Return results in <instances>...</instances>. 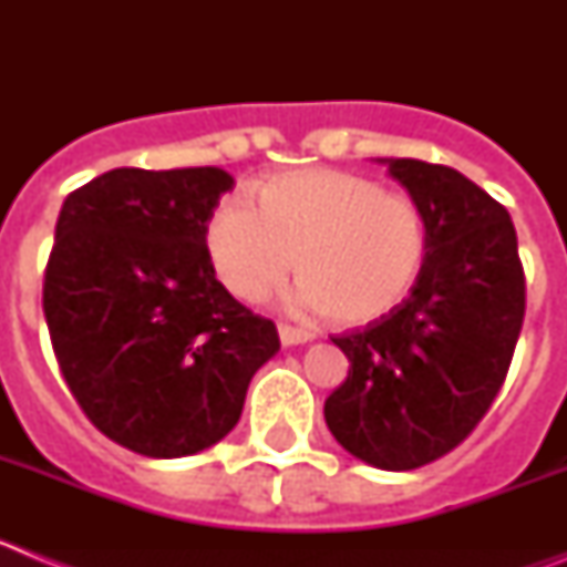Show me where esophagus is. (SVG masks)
I'll return each mask as SVG.
<instances>
[{
	"label": "esophagus",
	"mask_w": 567,
	"mask_h": 567,
	"mask_svg": "<svg viewBox=\"0 0 567 567\" xmlns=\"http://www.w3.org/2000/svg\"><path fill=\"white\" fill-rule=\"evenodd\" d=\"M278 338L284 346H298V343H309V340H312V334L303 332V329H295V327H287V323H280Z\"/></svg>",
	"instance_id": "34e87169"
}]
</instances>
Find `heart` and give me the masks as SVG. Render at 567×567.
I'll list each match as a JSON object with an SVG mask.
<instances>
[{
  "label": "heart",
  "mask_w": 567,
  "mask_h": 567,
  "mask_svg": "<svg viewBox=\"0 0 567 567\" xmlns=\"http://www.w3.org/2000/svg\"><path fill=\"white\" fill-rule=\"evenodd\" d=\"M207 252L224 287L264 300L298 272L300 312H329L343 327L385 318L412 295L429 255L423 209L363 175L329 167L280 173L258 184V209L224 198L207 221Z\"/></svg>",
  "instance_id": "b5f03b06"
}]
</instances>
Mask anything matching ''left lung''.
Segmentation results:
<instances>
[{
	"mask_svg": "<svg viewBox=\"0 0 567 567\" xmlns=\"http://www.w3.org/2000/svg\"><path fill=\"white\" fill-rule=\"evenodd\" d=\"M378 162L423 209L429 255L394 312L332 338L352 365L323 417L352 457L412 471L463 443L497 398L523 329L525 278L508 209L485 189L443 164Z\"/></svg>",
	"mask_w": 567,
	"mask_h": 567,
	"instance_id": "left-lung-1",
	"label": "left lung"
}]
</instances>
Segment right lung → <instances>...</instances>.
Listing matches in <instances>:
<instances>
[{"label":"right lung","mask_w":567,"mask_h":567,"mask_svg":"<svg viewBox=\"0 0 567 567\" xmlns=\"http://www.w3.org/2000/svg\"><path fill=\"white\" fill-rule=\"evenodd\" d=\"M233 184L221 167H118L59 213L42 292L59 369L90 423L144 457L227 437L280 349L209 260L207 221Z\"/></svg>","instance_id":"obj_1"}]
</instances>
